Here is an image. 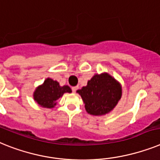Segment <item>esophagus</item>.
I'll list each match as a JSON object with an SVG mask.
<instances>
[{
  "label": "esophagus",
  "instance_id": "obj_1",
  "mask_svg": "<svg viewBox=\"0 0 160 160\" xmlns=\"http://www.w3.org/2000/svg\"><path fill=\"white\" fill-rule=\"evenodd\" d=\"M77 88H78V87H77V86L72 87V92H76V90H77Z\"/></svg>",
  "mask_w": 160,
  "mask_h": 160
}]
</instances>
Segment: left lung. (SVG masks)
I'll return each mask as SVG.
<instances>
[{"label":"left lung","instance_id":"8db88e82","mask_svg":"<svg viewBox=\"0 0 160 160\" xmlns=\"http://www.w3.org/2000/svg\"><path fill=\"white\" fill-rule=\"evenodd\" d=\"M90 115H102L113 110L121 98L120 84L108 74L95 75L87 86L77 91Z\"/></svg>","mask_w":160,"mask_h":160}]
</instances>
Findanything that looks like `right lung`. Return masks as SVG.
Listing matches in <instances>:
<instances>
[{"label": "right lung", "mask_w": 160, "mask_h": 160, "mask_svg": "<svg viewBox=\"0 0 160 160\" xmlns=\"http://www.w3.org/2000/svg\"><path fill=\"white\" fill-rule=\"evenodd\" d=\"M72 89L68 85L61 87L59 83L48 78L41 86L34 92V99L39 105L45 108H53L56 101L62 98L65 92H71Z\"/></svg>", "instance_id": "add662e5"}]
</instances>
